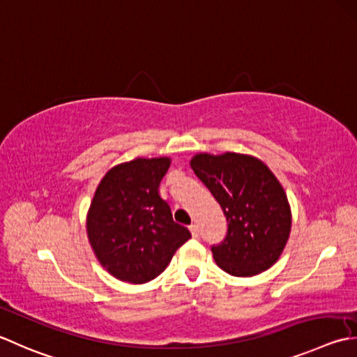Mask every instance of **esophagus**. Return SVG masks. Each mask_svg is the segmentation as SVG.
Segmentation results:
<instances>
[{
  "label": "esophagus",
  "instance_id": "34e87169",
  "mask_svg": "<svg viewBox=\"0 0 357 357\" xmlns=\"http://www.w3.org/2000/svg\"><path fill=\"white\" fill-rule=\"evenodd\" d=\"M190 232H192V235L195 236V238H198L199 236V227H198V225H190Z\"/></svg>",
  "mask_w": 357,
  "mask_h": 357
}]
</instances>
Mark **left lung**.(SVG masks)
Instances as JSON below:
<instances>
[{"instance_id":"1","label":"left lung","mask_w":357,"mask_h":357,"mask_svg":"<svg viewBox=\"0 0 357 357\" xmlns=\"http://www.w3.org/2000/svg\"><path fill=\"white\" fill-rule=\"evenodd\" d=\"M190 165L227 220L226 238L212 246L216 264L235 277L269 269L291 232L288 198L274 173L260 159L238 153H201Z\"/></svg>"}]
</instances>
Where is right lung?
I'll use <instances>...</instances> for the list:
<instances>
[{
  "label": "right lung",
  "instance_id": "1",
  "mask_svg": "<svg viewBox=\"0 0 357 357\" xmlns=\"http://www.w3.org/2000/svg\"><path fill=\"white\" fill-rule=\"evenodd\" d=\"M169 167V158H137L113 167L97 187L88 212V238L97 260L119 280H153L192 236L173 221L170 206L159 197Z\"/></svg>",
  "mask_w": 357,
  "mask_h": 357
}]
</instances>
